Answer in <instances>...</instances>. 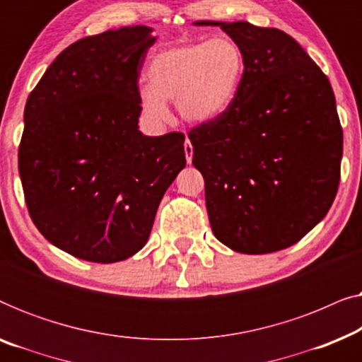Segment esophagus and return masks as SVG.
Wrapping results in <instances>:
<instances>
[{"mask_svg":"<svg viewBox=\"0 0 362 362\" xmlns=\"http://www.w3.org/2000/svg\"><path fill=\"white\" fill-rule=\"evenodd\" d=\"M185 153H186V161L191 163L192 161V145H191L189 138H186V141H185Z\"/></svg>","mask_w":362,"mask_h":362,"instance_id":"esophagus-1","label":"esophagus"}]
</instances>
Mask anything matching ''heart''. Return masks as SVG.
Segmentation results:
<instances>
[{
	"label": "heart",
	"mask_w": 362,
	"mask_h": 362,
	"mask_svg": "<svg viewBox=\"0 0 362 362\" xmlns=\"http://www.w3.org/2000/svg\"><path fill=\"white\" fill-rule=\"evenodd\" d=\"M244 74V54L229 37L182 42L163 49L146 67L148 87L138 102L148 120L166 122V102H176L182 120L206 125L229 110Z\"/></svg>",
	"instance_id": "obj_1"
}]
</instances>
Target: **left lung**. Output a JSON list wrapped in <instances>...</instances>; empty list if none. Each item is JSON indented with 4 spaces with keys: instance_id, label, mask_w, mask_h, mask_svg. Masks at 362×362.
Instances as JSON below:
<instances>
[{
    "instance_id": "obj_1",
    "label": "left lung",
    "mask_w": 362,
    "mask_h": 362,
    "mask_svg": "<svg viewBox=\"0 0 362 362\" xmlns=\"http://www.w3.org/2000/svg\"><path fill=\"white\" fill-rule=\"evenodd\" d=\"M196 24L219 26L244 54L229 110L187 133L212 232L240 254L286 249L323 219L338 192L343 130L333 88L280 29Z\"/></svg>"
}]
</instances>
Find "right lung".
I'll return each mask as SVG.
<instances>
[{
	"label": "right lung",
	"instance_id": "right-lung-1",
	"mask_svg": "<svg viewBox=\"0 0 362 362\" xmlns=\"http://www.w3.org/2000/svg\"><path fill=\"white\" fill-rule=\"evenodd\" d=\"M151 33L127 26L78 39L28 97L18 160L29 216L77 259L113 264L141 250L186 166L182 133L138 130V76Z\"/></svg>",
	"mask_w": 362,
	"mask_h": 362
}]
</instances>
